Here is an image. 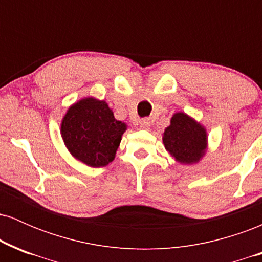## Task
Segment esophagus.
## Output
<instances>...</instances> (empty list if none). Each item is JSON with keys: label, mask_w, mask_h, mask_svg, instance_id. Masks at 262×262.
Here are the masks:
<instances>
[{"label": "esophagus", "mask_w": 262, "mask_h": 262, "mask_svg": "<svg viewBox=\"0 0 262 262\" xmlns=\"http://www.w3.org/2000/svg\"><path fill=\"white\" fill-rule=\"evenodd\" d=\"M139 125H140V128H143V129H149L150 128V119L149 118L140 119Z\"/></svg>", "instance_id": "obj_1"}]
</instances>
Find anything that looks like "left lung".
I'll return each instance as SVG.
<instances>
[{"mask_svg":"<svg viewBox=\"0 0 262 262\" xmlns=\"http://www.w3.org/2000/svg\"><path fill=\"white\" fill-rule=\"evenodd\" d=\"M162 141L167 151L180 164L200 161L206 152L207 133L200 123L185 113H176L165 129Z\"/></svg>","mask_w":262,"mask_h":262,"instance_id":"1","label":"left lung"}]
</instances>
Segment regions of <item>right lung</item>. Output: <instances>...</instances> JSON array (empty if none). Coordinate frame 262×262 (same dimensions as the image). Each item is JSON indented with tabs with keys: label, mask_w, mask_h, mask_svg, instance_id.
Listing matches in <instances>:
<instances>
[{
	"label": "right lung",
	"mask_w": 262,
	"mask_h": 262,
	"mask_svg": "<svg viewBox=\"0 0 262 262\" xmlns=\"http://www.w3.org/2000/svg\"><path fill=\"white\" fill-rule=\"evenodd\" d=\"M125 129L106 102L89 97L69 108L61 122V137L74 158L102 167L113 161Z\"/></svg>",
	"instance_id": "obj_1"
}]
</instances>
